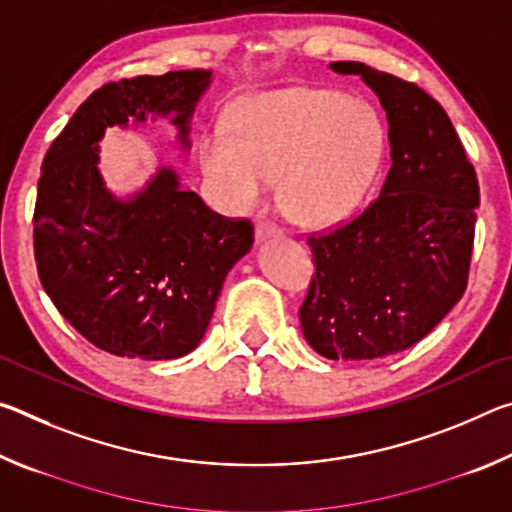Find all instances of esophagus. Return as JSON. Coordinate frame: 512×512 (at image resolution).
I'll return each instance as SVG.
<instances>
[{
  "instance_id": "1",
  "label": "esophagus",
  "mask_w": 512,
  "mask_h": 512,
  "mask_svg": "<svg viewBox=\"0 0 512 512\" xmlns=\"http://www.w3.org/2000/svg\"><path fill=\"white\" fill-rule=\"evenodd\" d=\"M280 235H282V228H280V225L271 223V221H259V223L255 225V237H257V241H266V239L280 237Z\"/></svg>"
}]
</instances>
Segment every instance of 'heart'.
I'll return each mask as SVG.
<instances>
[{
    "instance_id": "b5f03b06",
    "label": "heart",
    "mask_w": 512,
    "mask_h": 512,
    "mask_svg": "<svg viewBox=\"0 0 512 512\" xmlns=\"http://www.w3.org/2000/svg\"><path fill=\"white\" fill-rule=\"evenodd\" d=\"M386 158V126L368 101L339 90L259 92L232 112L230 128L203 137L201 167L230 212L262 203L280 173V196L307 225L341 221L363 203Z\"/></svg>"
}]
</instances>
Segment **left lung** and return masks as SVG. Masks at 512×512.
Instances as JSON below:
<instances>
[{"mask_svg":"<svg viewBox=\"0 0 512 512\" xmlns=\"http://www.w3.org/2000/svg\"><path fill=\"white\" fill-rule=\"evenodd\" d=\"M329 69L377 94L393 164L375 203L307 239L316 275L300 327L320 357L379 359L424 339L461 300L479 183L447 112L418 85L352 60Z\"/></svg>","mask_w":512,"mask_h":512,"instance_id":"8db88e82","label":"left lung"}]
</instances>
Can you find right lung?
<instances>
[{
    "label": "right lung",
    "instance_id": "1",
    "mask_svg": "<svg viewBox=\"0 0 512 512\" xmlns=\"http://www.w3.org/2000/svg\"><path fill=\"white\" fill-rule=\"evenodd\" d=\"M212 69L103 85L49 146L38 180L33 246L42 289L63 318L115 357L162 361L205 336L225 275L253 248V225L212 212L160 164L117 196L99 169L106 128L164 117L189 149V121Z\"/></svg>",
    "mask_w": 512,
    "mask_h": 512
}]
</instances>
